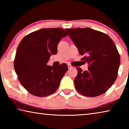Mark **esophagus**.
Returning <instances> with one entry per match:
<instances>
[{"mask_svg":"<svg viewBox=\"0 0 129 129\" xmlns=\"http://www.w3.org/2000/svg\"><path fill=\"white\" fill-rule=\"evenodd\" d=\"M68 68L69 69H71V68H72L73 66L71 64H68Z\"/></svg>","mask_w":129,"mask_h":129,"instance_id":"esophagus-1","label":"esophagus"}]
</instances>
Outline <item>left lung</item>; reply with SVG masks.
Instances as JSON below:
<instances>
[{"label":"left lung","instance_id":"obj_1","mask_svg":"<svg viewBox=\"0 0 129 129\" xmlns=\"http://www.w3.org/2000/svg\"><path fill=\"white\" fill-rule=\"evenodd\" d=\"M66 30L79 53L84 56L81 60L90 65L85 71L76 68V90L90 97L105 93L116 80L120 65V55L114 41L107 34L89 28Z\"/></svg>","mask_w":129,"mask_h":129}]
</instances>
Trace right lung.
Segmentation results:
<instances>
[{"mask_svg": "<svg viewBox=\"0 0 129 129\" xmlns=\"http://www.w3.org/2000/svg\"><path fill=\"white\" fill-rule=\"evenodd\" d=\"M67 35L62 28H43L26 35L19 43L15 71L20 84L31 94L46 97L57 90L68 67L65 63L58 67L47 63L51 54L57 52L61 39Z\"/></svg>", "mask_w": 129, "mask_h": 129, "instance_id": "1", "label": "right lung"}]
</instances>
